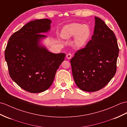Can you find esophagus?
I'll return each mask as SVG.
<instances>
[{
  "label": "esophagus",
  "mask_w": 127,
  "mask_h": 127,
  "mask_svg": "<svg viewBox=\"0 0 127 127\" xmlns=\"http://www.w3.org/2000/svg\"><path fill=\"white\" fill-rule=\"evenodd\" d=\"M66 58L68 59H70L72 58V54L71 53H68L66 55Z\"/></svg>",
  "instance_id": "esophagus-1"
}]
</instances>
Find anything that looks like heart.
I'll return each instance as SVG.
<instances>
[{
    "label": "heart",
    "mask_w": 127,
    "mask_h": 127,
    "mask_svg": "<svg viewBox=\"0 0 127 127\" xmlns=\"http://www.w3.org/2000/svg\"><path fill=\"white\" fill-rule=\"evenodd\" d=\"M91 35V30L87 25L72 23L67 25L61 31L60 36L63 39L68 40L74 37V44L78 48L84 46Z\"/></svg>",
    "instance_id": "1"
}]
</instances>
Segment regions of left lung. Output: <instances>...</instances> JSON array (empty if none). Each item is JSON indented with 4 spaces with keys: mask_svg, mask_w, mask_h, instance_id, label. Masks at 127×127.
<instances>
[{
    "mask_svg": "<svg viewBox=\"0 0 127 127\" xmlns=\"http://www.w3.org/2000/svg\"><path fill=\"white\" fill-rule=\"evenodd\" d=\"M95 19L92 39L70 60L76 86L88 92L100 90L112 80L116 72L119 53L113 31L100 18L95 17Z\"/></svg>",
    "mask_w": 127,
    "mask_h": 127,
    "instance_id": "1",
    "label": "left lung"
}]
</instances>
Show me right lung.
I'll return each mask as SVG.
<instances>
[{
	"instance_id": "add662e5",
	"label": "right lung",
	"mask_w": 127,
	"mask_h": 127,
	"mask_svg": "<svg viewBox=\"0 0 127 127\" xmlns=\"http://www.w3.org/2000/svg\"><path fill=\"white\" fill-rule=\"evenodd\" d=\"M52 21L37 19L26 24L8 40L5 51L9 74L24 90L33 93L44 92L52 85L64 53L49 52L41 41V33L51 30Z\"/></svg>"
}]
</instances>
